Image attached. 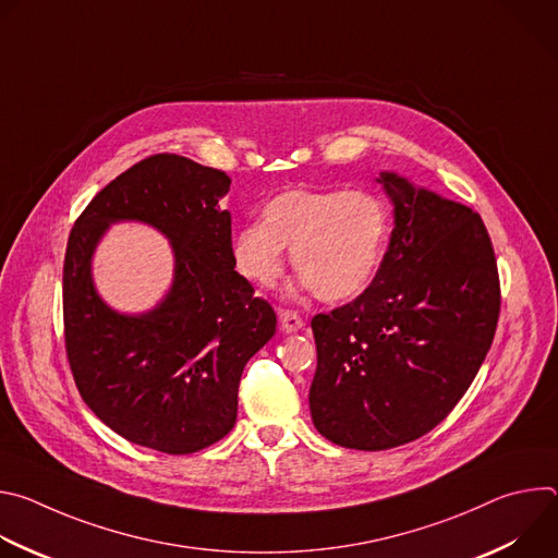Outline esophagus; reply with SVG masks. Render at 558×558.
Here are the masks:
<instances>
[{
  "instance_id": "34e87169",
  "label": "esophagus",
  "mask_w": 558,
  "mask_h": 558,
  "mask_svg": "<svg viewBox=\"0 0 558 558\" xmlns=\"http://www.w3.org/2000/svg\"><path fill=\"white\" fill-rule=\"evenodd\" d=\"M278 317H280V329L284 333H295L304 327V320L300 317L298 311H291V308H280L278 311Z\"/></svg>"
}]
</instances>
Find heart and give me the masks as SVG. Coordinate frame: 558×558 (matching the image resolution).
I'll use <instances>...</instances> for the list:
<instances>
[{
	"instance_id": "1",
	"label": "heart",
	"mask_w": 558,
	"mask_h": 558,
	"mask_svg": "<svg viewBox=\"0 0 558 558\" xmlns=\"http://www.w3.org/2000/svg\"><path fill=\"white\" fill-rule=\"evenodd\" d=\"M390 218L368 190H284L263 207V222L233 233V263L247 280L274 287L291 250L295 271L327 302L351 300L379 271Z\"/></svg>"
}]
</instances>
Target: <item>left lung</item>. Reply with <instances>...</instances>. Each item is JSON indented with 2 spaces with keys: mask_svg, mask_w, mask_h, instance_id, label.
I'll return each instance as SVG.
<instances>
[{
  "mask_svg": "<svg viewBox=\"0 0 558 558\" xmlns=\"http://www.w3.org/2000/svg\"><path fill=\"white\" fill-rule=\"evenodd\" d=\"M377 181L395 205L379 271L353 302L311 320V420L355 450L402 446L444 422L480 373L501 311L482 216L395 174Z\"/></svg>",
  "mask_w": 558,
  "mask_h": 558,
  "instance_id": "left-lung-1",
  "label": "left lung"
}]
</instances>
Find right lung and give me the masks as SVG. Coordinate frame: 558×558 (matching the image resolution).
Returning <instances> with one entry per match:
<instances>
[{"mask_svg":"<svg viewBox=\"0 0 558 558\" xmlns=\"http://www.w3.org/2000/svg\"><path fill=\"white\" fill-rule=\"evenodd\" d=\"M231 179L179 154H154L108 183L74 220L63 260L65 355L88 409L123 439L198 452L235 424L238 384L276 333L274 306L233 267ZM141 219L173 243L169 298L121 316L97 295L89 258L110 221Z\"/></svg>","mask_w":558,"mask_h":558,"instance_id":"1","label":"right lung"}]
</instances>
